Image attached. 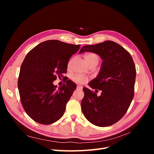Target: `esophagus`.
I'll list each match as a JSON object with an SVG mask.
<instances>
[{"mask_svg":"<svg viewBox=\"0 0 154 154\" xmlns=\"http://www.w3.org/2000/svg\"><path fill=\"white\" fill-rule=\"evenodd\" d=\"M82 88H83V87H82V86H80V85H78V86H77V89H78V90L82 91Z\"/></svg>","mask_w":154,"mask_h":154,"instance_id":"34e87169","label":"esophagus"}]
</instances>
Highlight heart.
Listing matches in <instances>:
<instances>
[{"mask_svg":"<svg viewBox=\"0 0 154 154\" xmlns=\"http://www.w3.org/2000/svg\"><path fill=\"white\" fill-rule=\"evenodd\" d=\"M83 58H84L85 62L88 65H89L90 63L93 62L98 63V60H99L98 56L94 53H87L83 56ZM73 79L76 83H80V84H83V83H85L88 80V78L87 77L82 75H76L75 76H74Z\"/></svg>","mask_w":154,"mask_h":154,"instance_id":"heart-1","label":"heart"}]
</instances>
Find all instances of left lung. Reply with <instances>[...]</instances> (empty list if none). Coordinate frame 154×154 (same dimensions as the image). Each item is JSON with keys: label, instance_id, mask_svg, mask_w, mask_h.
<instances>
[{"label": "left lung", "instance_id": "obj_1", "mask_svg": "<svg viewBox=\"0 0 154 154\" xmlns=\"http://www.w3.org/2000/svg\"><path fill=\"white\" fill-rule=\"evenodd\" d=\"M91 52L103 60L100 72L88 85L101 91V95L86 87L81 106L83 115L92 124L105 127L114 125L127 112L134 94L136 70L131 55L122 45L107 40L85 45L79 53Z\"/></svg>", "mask_w": 154, "mask_h": 154}]
</instances>
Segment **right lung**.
<instances>
[{
  "mask_svg": "<svg viewBox=\"0 0 154 154\" xmlns=\"http://www.w3.org/2000/svg\"><path fill=\"white\" fill-rule=\"evenodd\" d=\"M80 47L51 40L37 45L26 55L20 67L18 88L26 112L35 122L50 125L63 116L76 85L67 80L57 88L53 82L66 73L69 58Z\"/></svg>",
  "mask_w": 154,
  "mask_h": 154,
  "instance_id": "obj_1",
  "label": "right lung"
}]
</instances>
